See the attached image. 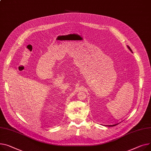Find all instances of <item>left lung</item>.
I'll return each mask as SVG.
<instances>
[{
    "label": "left lung",
    "instance_id": "obj_1",
    "mask_svg": "<svg viewBox=\"0 0 151 151\" xmlns=\"http://www.w3.org/2000/svg\"><path fill=\"white\" fill-rule=\"evenodd\" d=\"M127 47H128V48H129V50H130V52H132V50H131V48H130V47L127 45ZM116 125H117V124H114V125H109V126L108 125L107 126H116Z\"/></svg>",
    "mask_w": 151,
    "mask_h": 151
}]
</instances>
